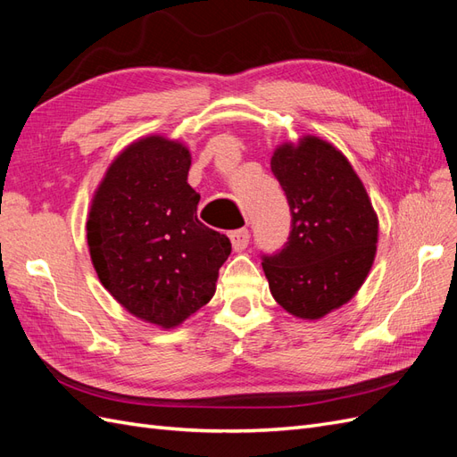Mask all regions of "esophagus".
<instances>
[{
  "mask_svg": "<svg viewBox=\"0 0 457 457\" xmlns=\"http://www.w3.org/2000/svg\"><path fill=\"white\" fill-rule=\"evenodd\" d=\"M230 242H232V247L237 252H242L247 247V244H250V230L247 228H238V230H232L230 232Z\"/></svg>",
  "mask_w": 457,
  "mask_h": 457,
  "instance_id": "34e87169",
  "label": "esophagus"
}]
</instances>
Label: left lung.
<instances>
[{
  "label": "left lung",
  "instance_id": "obj_1",
  "mask_svg": "<svg viewBox=\"0 0 457 457\" xmlns=\"http://www.w3.org/2000/svg\"><path fill=\"white\" fill-rule=\"evenodd\" d=\"M292 230L282 250L261 253L270 294L287 312L320 318L362 286L376 255L378 217L339 150L316 137L274 152Z\"/></svg>",
  "mask_w": 457,
  "mask_h": 457
}]
</instances>
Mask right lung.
<instances>
[{
	"mask_svg": "<svg viewBox=\"0 0 457 457\" xmlns=\"http://www.w3.org/2000/svg\"><path fill=\"white\" fill-rule=\"evenodd\" d=\"M190 154L146 137L110 165L96 190L87 244L101 284L131 314L173 328L215 294L230 240L200 223L188 185Z\"/></svg>",
	"mask_w": 457,
	"mask_h": 457,
	"instance_id": "right-lung-1",
	"label": "right lung"
}]
</instances>
